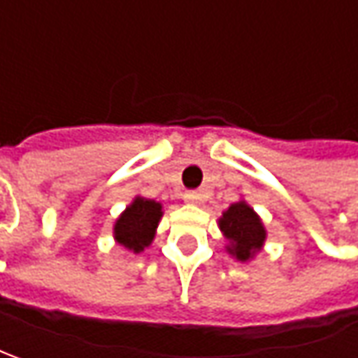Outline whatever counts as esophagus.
<instances>
[{
    "label": "esophagus",
    "instance_id": "esophagus-1",
    "mask_svg": "<svg viewBox=\"0 0 358 358\" xmlns=\"http://www.w3.org/2000/svg\"><path fill=\"white\" fill-rule=\"evenodd\" d=\"M183 199H185V203H191V205H195V203H199V201H201V195L197 193V191H187L185 195H183Z\"/></svg>",
    "mask_w": 358,
    "mask_h": 358
}]
</instances>
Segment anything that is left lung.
<instances>
[{"label":"left lung","mask_w":358,"mask_h":358,"mask_svg":"<svg viewBox=\"0 0 358 358\" xmlns=\"http://www.w3.org/2000/svg\"><path fill=\"white\" fill-rule=\"evenodd\" d=\"M219 227L229 241L227 251L241 263L253 259L267 239L259 215L245 201H237L229 207L219 219Z\"/></svg>","instance_id":"left-lung-1"}]
</instances>
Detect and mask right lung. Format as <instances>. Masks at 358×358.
Instances as JSON below:
<instances>
[{"label":"right lung","instance_id":"add662e5","mask_svg":"<svg viewBox=\"0 0 358 358\" xmlns=\"http://www.w3.org/2000/svg\"><path fill=\"white\" fill-rule=\"evenodd\" d=\"M161 217H163L161 203L145 199V197H135L133 203L115 221L113 237L125 249H129L133 253H141L155 237Z\"/></svg>","mask_w":358,"mask_h":358}]
</instances>
